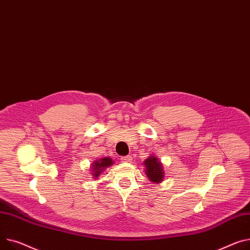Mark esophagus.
Returning <instances> with one entry per match:
<instances>
[{"instance_id":"esophagus-1","label":"esophagus","mask_w":250,"mask_h":250,"mask_svg":"<svg viewBox=\"0 0 250 250\" xmlns=\"http://www.w3.org/2000/svg\"><path fill=\"white\" fill-rule=\"evenodd\" d=\"M122 162H125V163H130L131 162V157L130 156H125V157H122Z\"/></svg>"}]
</instances>
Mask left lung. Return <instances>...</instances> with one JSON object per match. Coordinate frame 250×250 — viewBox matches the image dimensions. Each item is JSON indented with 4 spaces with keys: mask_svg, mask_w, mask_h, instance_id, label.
Masks as SVG:
<instances>
[{
    "mask_svg": "<svg viewBox=\"0 0 250 250\" xmlns=\"http://www.w3.org/2000/svg\"><path fill=\"white\" fill-rule=\"evenodd\" d=\"M144 165L146 167L145 173L149 181L155 183V184H159V183H162L164 181V166L156 156H149L147 159H146Z\"/></svg>",
    "mask_w": 250,
    "mask_h": 250,
    "instance_id": "obj_1",
    "label": "left lung"
}]
</instances>
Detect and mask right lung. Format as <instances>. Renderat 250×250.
I'll list each match as a JSON object with an SVG mask.
<instances>
[{"label":"right lung","instance_id":"obj_1","mask_svg":"<svg viewBox=\"0 0 250 250\" xmlns=\"http://www.w3.org/2000/svg\"><path fill=\"white\" fill-rule=\"evenodd\" d=\"M113 165V160L109 157H105L103 159H98L95 160L91 164V168H90V175L92 176L93 179H97L101 174L110 166Z\"/></svg>","mask_w":250,"mask_h":250}]
</instances>
